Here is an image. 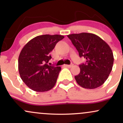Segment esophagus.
<instances>
[{
  "label": "esophagus",
  "mask_w": 123,
  "mask_h": 123,
  "mask_svg": "<svg viewBox=\"0 0 123 123\" xmlns=\"http://www.w3.org/2000/svg\"><path fill=\"white\" fill-rule=\"evenodd\" d=\"M73 65V64H70V65H64V66L65 67H68V68H70V67H72V66Z\"/></svg>",
  "instance_id": "1"
}]
</instances>
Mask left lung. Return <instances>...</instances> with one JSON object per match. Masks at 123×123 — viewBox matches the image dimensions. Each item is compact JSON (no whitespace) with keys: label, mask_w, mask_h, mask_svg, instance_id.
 <instances>
[{"label":"left lung","mask_w":123,"mask_h":123,"mask_svg":"<svg viewBox=\"0 0 123 123\" xmlns=\"http://www.w3.org/2000/svg\"><path fill=\"white\" fill-rule=\"evenodd\" d=\"M86 62L80 65L79 74L74 76L83 88L94 89L102 86L111 73L114 58L111 47L104 40L93 33H80L68 35Z\"/></svg>","instance_id":"1"}]
</instances>
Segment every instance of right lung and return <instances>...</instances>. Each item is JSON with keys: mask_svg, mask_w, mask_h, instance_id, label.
Returning <instances> with one entry per match:
<instances>
[{"mask_svg": "<svg viewBox=\"0 0 123 123\" xmlns=\"http://www.w3.org/2000/svg\"><path fill=\"white\" fill-rule=\"evenodd\" d=\"M63 38L59 35H40L31 39L21 50L18 57L19 75L33 91L44 92L54 87L61 68L47 63L51 58L50 53Z\"/></svg>", "mask_w": 123, "mask_h": 123, "instance_id": "right-lung-1", "label": "right lung"}]
</instances>
